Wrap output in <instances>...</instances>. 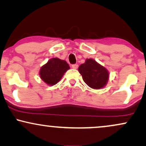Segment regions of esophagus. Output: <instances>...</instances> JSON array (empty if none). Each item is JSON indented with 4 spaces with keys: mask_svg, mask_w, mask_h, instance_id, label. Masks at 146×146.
<instances>
[{
    "mask_svg": "<svg viewBox=\"0 0 146 146\" xmlns=\"http://www.w3.org/2000/svg\"><path fill=\"white\" fill-rule=\"evenodd\" d=\"M78 64H73V65H72V68H73V69H77V68H78Z\"/></svg>",
    "mask_w": 146,
    "mask_h": 146,
    "instance_id": "1",
    "label": "esophagus"
}]
</instances>
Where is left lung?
Wrapping results in <instances>:
<instances>
[{
	"label": "left lung",
	"mask_w": 146,
	"mask_h": 146,
	"mask_svg": "<svg viewBox=\"0 0 146 146\" xmlns=\"http://www.w3.org/2000/svg\"><path fill=\"white\" fill-rule=\"evenodd\" d=\"M78 71L84 82L92 89H102L108 84L109 72L92 58H87L84 63L79 66Z\"/></svg>",
	"instance_id": "obj_1"
}]
</instances>
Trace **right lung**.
I'll list each match as a JSON object with an SVG mask.
<instances>
[{
    "instance_id": "add662e5",
    "label": "right lung",
    "mask_w": 146,
    "mask_h": 146,
    "mask_svg": "<svg viewBox=\"0 0 146 146\" xmlns=\"http://www.w3.org/2000/svg\"><path fill=\"white\" fill-rule=\"evenodd\" d=\"M69 69V64L65 60L58 58H52L42 66L39 75L46 84L52 86L59 82Z\"/></svg>"
}]
</instances>
